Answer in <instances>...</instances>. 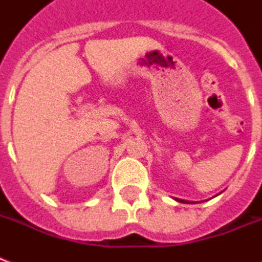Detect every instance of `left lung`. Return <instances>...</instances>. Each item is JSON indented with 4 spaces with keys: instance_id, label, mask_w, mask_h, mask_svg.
Segmentation results:
<instances>
[{
    "instance_id": "obj_1",
    "label": "left lung",
    "mask_w": 262,
    "mask_h": 262,
    "mask_svg": "<svg viewBox=\"0 0 262 262\" xmlns=\"http://www.w3.org/2000/svg\"><path fill=\"white\" fill-rule=\"evenodd\" d=\"M178 202H182V203H189V201H182V199H177Z\"/></svg>"
}]
</instances>
